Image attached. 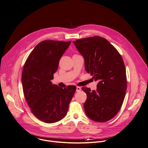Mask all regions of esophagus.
<instances>
[{
  "mask_svg": "<svg viewBox=\"0 0 148 148\" xmlns=\"http://www.w3.org/2000/svg\"><path fill=\"white\" fill-rule=\"evenodd\" d=\"M81 87H79V86H77V88H76V91H77V92H79V91H80V90H81Z\"/></svg>",
  "mask_w": 148,
  "mask_h": 148,
  "instance_id": "obj_1",
  "label": "esophagus"
}]
</instances>
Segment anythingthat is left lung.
<instances>
[{"label":"left lung","instance_id":"obj_1","mask_svg":"<svg viewBox=\"0 0 148 148\" xmlns=\"http://www.w3.org/2000/svg\"><path fill=\"white\" fill-rule=\"evenodd\" d=\"M73 42L84 58L85 70L99 81L96 90L82 88L87 96L85 112L95 121H108L118 113L125 95L127 77L123 58L102 37L95 36Z\"/></svg>","mask_w":148,"mask_h":148}]
</instances>
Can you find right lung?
<instances>
[{"label":"right lung","mask_w":148,"mask_h":148,"mask_svg":"<svg viewBox=\"0 0 148 148\" xmlns=\"http://www.w3.org/2000/svg\"><path fill=\"white\" fill-rule=\"evenodd\" d=\"M70 43L52 40L40 42L24 65L21 82L25 100L33 114L46 123L58 122L65 117L77 88L69 85L63 89L51 81Z\"/></svg>","instance_id":"right-lung-1"}]
</instances>
